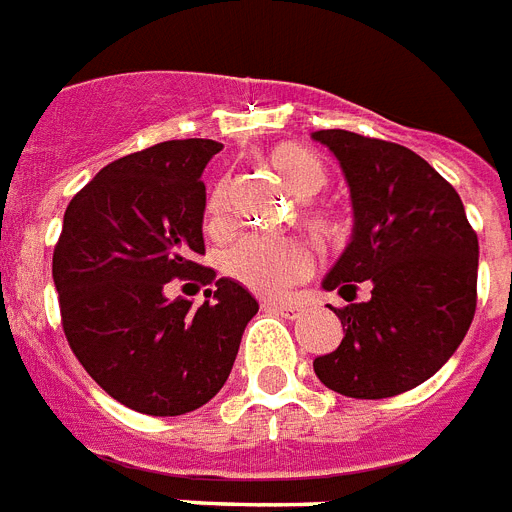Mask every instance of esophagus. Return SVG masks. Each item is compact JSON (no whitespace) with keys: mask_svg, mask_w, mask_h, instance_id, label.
I'll return each instance as SVG.
<instances>
[{"mask_svg":"<svg viewBox=\"0 0 512 512\" xmlns=\"http://www.w3.org/2000/svg\"><path fill=\"white\" fill-rule=\"evenodd\" d=\"M265 311H273V314H282V317H298L303 306L300 303H263Z\"/></svg>","mask_w":512,"mask_h":512,"instance_id":"esophagus-1","label":"esophagus"}]
</instances>
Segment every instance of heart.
<instances>
[{"mask_svg":"<svg viewBox=\"0 0 512 512\" xmlns=\"http://www.w3.org/2000/svg\"><path fill=\"white\" fill-rule=\"evenodd\" d=\"M268 166L300 201L314 198L327 185L325 163L298 144H279L268 155ZM225 212H228V187L225 182H217L209 193L206 220L212 228H220ZM306 220L311 228L325 236L338 230V222L319 206H306ZM220 271L257 295H282L287 287L298 284L311 273V252L295 239L241 236L239 241L222 249Z\"/></svg>","mask_w":512,"mask_h":512,"instance_id":"1","label":"heart"}]
</instances>
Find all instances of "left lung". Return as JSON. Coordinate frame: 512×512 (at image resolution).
<instances>
[{
  "label": "left lung",
  "instance_id": "8db88e82",
  "mask_svg": "<svg viewBox=\"0 0 512 512\" xmlns=\"http://www.w3.org/2000/svg\"><path fill=\"white\" fill-rule=\"evenodd\" d=\"M311 136L341 163L354 209L351 241L322 279L349 300L333 308L343 338L314 373L346 397H395L435 376L470 330L478 236L459 193L403 144L341 128ZM360 281L368 301L353 300Z\"/></svg>",
  "mask_w": 512,
  "mask_h": 512
}]
</instances>
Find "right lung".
<instances>
[{
  "label": "right lung",
  "instance_id": "add662e5",
  "mask_svg": "<svg viewBox=\"0 0 512 512\" xmlns=\"http://www.w3.org/2000/svg\"><path fill=\"white\" fill-rule=\"evenodd\" d=\"M214 139H171L109 163L74 195L53 252L66 341L88 376L131 411L182 416L220 392L257 300L214 279L204 255ZM171 278L214 283L204 307L165 298Z\"/></svg>",
  "mask_w": 512,
  "mask_h": 512
}]
</instances>
